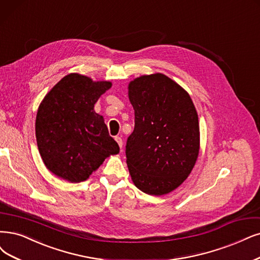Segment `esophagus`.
I'll return each instance as SVG.
<instances>
[{
	"label": "esophagus",
	"instance_id": "1",
	"mask_svg": "<svg viewBox=\"0 0 260 260\" xmlns=\"http://www.w3.org/2000/svg\"><path fill=\"white\" fill-rule=\"evenodd\" d=\"M115 141L118 142V145H119L120 149L122 150V147H123V140H122V138L119 137V136H117V137H115Z\"/></svg>",
	"mask_w": 260,
	"mask_h": 260
}]
</instances>
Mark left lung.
Segmentation results:
<instances>
[{"instance_id": "obj_1", "label": "left lung", "mask_w": 260, "mask_h": 260, "mask_svg": "<svg viewBox=\"0 0 260 260\" xmlns=\"http://www.w3.org/2000/svg\"><path fill=\"white\" fill-rule=\"evenodd\" d=\"M135 127L125 147L132 180L149 195L176 189L194 168L199 123L187 92L162 74L141 76L128 85Z\"/></svg>"}]
</instances>
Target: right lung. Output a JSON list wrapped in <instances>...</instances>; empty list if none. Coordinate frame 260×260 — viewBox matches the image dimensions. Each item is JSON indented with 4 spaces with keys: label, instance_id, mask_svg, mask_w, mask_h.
Returning <instances> with one entry per match:
<instances>
[{
    "label": "right lung",
    "instance_id": "add662e5",
    "mask_svg": "<svg viewBox=\"0 0 260 260\" xmlns=\"http://www.w3.org/2000/svg\"><path fill=\"white\" fill-rule=\"evenodd\" d=\"M110 88L109 81L70 74L45 96L36 115V141L44 164L55 176L84 181L106 157L119 153L103 117L94 111Z\"/></svg>",
    "mask_w": 260,
    "mask_h": 260
}]
</instances>
